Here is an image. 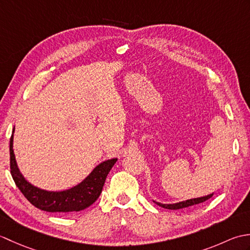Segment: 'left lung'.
I'll return each mask as SVG.
<instances>
[{
    "label": "left lung",
    "mask_w": 250,
    "mask_h": 250,
    "mask_svg": "<svg viewBox=\"0 0 250 250\" xmlns=\"http://www.w3.org/2000/svg\"><path fill=\"white\" fill-rule=\"evenodd\" d=\"M214 195V193L208 194V195H205V196H201V198H195V199H190V200H186L183 202H178V203H174V204H162V203H159V202H155L159 206L163 207V208H167V209H180V208H185V207H189V206H192L195 204H200V203H203V202L207 201L208 199H210L211 196Z\"/></svg>",
    "instance_id": "8db88e82"
}]
</instances>
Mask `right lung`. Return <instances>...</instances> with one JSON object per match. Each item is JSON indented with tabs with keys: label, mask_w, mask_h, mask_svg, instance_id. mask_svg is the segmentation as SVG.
<instances>
[{
	"label": "right lung",
	"mask_w": 250,
	"mask_h": 250,
	"mask_svg": "<svg viewBox=\"0 0 250 250\" xmlns=\"http://www.w3.org/2000/svg\"><path fill=\"white\" fill-rule=\"evenodd\" d=\"M14 131L15 128L9 141L10 174L16 186L32 205L49 213L68 214L87 208L98 200L102 192L105 179L116 163L117 158L100 163L81 184L71 189L63 191L43 190L30 184L19 171L13 149Z\"/></svg>",
	"instance_id": "add662e5"
}]
</instances>
